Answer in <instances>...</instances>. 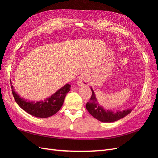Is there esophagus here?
<instances>
[{
	"instance_id": "1",
	"label": "esophagus",
	"mask_w": 158,
	"mask_h": 158,
	"mask_svg": "<svg viewBox=\"0 0 158 158\" xmlns=\"http://www.w3.org/2000/svg\"><path fill=\"white\" fill-rule=\"evenodd\" d=\"M78 85L79 86H88L89 85V82L86 74H83L80 76L78 80Z\"/></svg>"
}]
</instances>
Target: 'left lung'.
Instances as JSON below:
<instances>
[{
	"label": "left lung",
	"mask_w": 158,
	"mask_h": 158,
	"mask_svg": "<svg viewBox=\"0 0 158 158\" xmlns=\"http://www.w3.org/2000/svg\"><path fill=\"white\" fill-rule=\"evenodd\" d=\"M91 90L92 92V96H91L90 101L86 103L85 107L88 111L99 121L103 123L114 122L125 117L132 111V109H128L121 111H117L116 112L110 111V110H106L103 107L99 106V104L97 102L98 100L95 98V93L92 88H91Z\"/></svg>",
	"instance_id": "8db88e82"
}]
</instances>
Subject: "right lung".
Instances as JSON below:
<instances>
[{"instance_id": "obj_1", "label": "right lung", "mask_w": 158, "mask_h": 158, "mask_svg": "<svg viewBox=\"0 0 158 158\" xmlns=\"http://www.w3.org/2000/svg\"><path fill=\"white\" fill-rule=\"evenodd\" d=\"M10 83L12 84V82ZM70 84H66L49 98L35 102L21 98L14 92L13 85H11L14 98L18 106L31 115L40 118L49 117L59 111L63 106L66 94L70 90Z\"/></svg>"}]
</instances>
